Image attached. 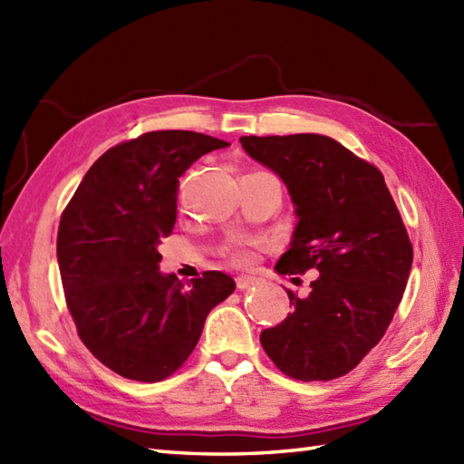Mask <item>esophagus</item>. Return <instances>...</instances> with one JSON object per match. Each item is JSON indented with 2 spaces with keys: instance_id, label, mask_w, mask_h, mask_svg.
Returning <instances> with one entry per match:
<instances>
[{
  "instance_id": "34e87169",
  "label": "esophagus",
  "mask_w": 464,
  "mask_h": 464,
  "mask_svg": "<svg viewBox=\"0 0 464 464\" xmlns=\"http://www.w3.org/2000/svg\"><path fill=\"white\" fill-rule=\"evenodd\" d=\"M257 281L255 277H249V275H239L237 279H235V283H237V287L239 289H247V287H251V285Z\"/></svg>"
}]
</instances>
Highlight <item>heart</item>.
<instances>
[{"label":"heart","instance_id":"obj_1","mask_svg":"<svg viewBox=\"0 0 464 464\" xmlns=\"http://www.w3.org/2000/svg\"><path fill=\"white\" fill-rule=\"evenodd\" d=\"M225 255L227 257H229V261L231 263H235V265H249L251 263V253L247 251V249H243V247H237V245H235V247H229L225 251Z\"/></svg>","mask_w":464,"mask_h":464}]
</instances>
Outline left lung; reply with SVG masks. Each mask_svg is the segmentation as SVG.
<instances>
[{
    "label": "left lung",
    "mask_w": 464,
    "mask_h": 464,
    "mask_svg": "<svg viewBox=\"0 0 464 464\" xmlns=\"http://www.w3.org/2000/svg\"><path fill=\"white\" fill-rule=\"evenodd\" d=\"M243 150L287 183L299 223L281 275L317 271L311 293L261 344L295 381H331L377 347L405 293L412 243L382 173L327 135L241 137Z\"/></svg>",
    "instance_id": "1"
}]
</instances>
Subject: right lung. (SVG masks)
<instances>
[{"instance_id":"1","label":"right lung","mask_w":464,"mask_h":464,"mask_svg":"<svg viewBox=\"0 0 464 464\" xmlns=\"http://www.w3.org/2000/svg\"><path fill=\"white\" fill-rule=\"evenodd\" d=\"M229 143L195 131H150L107 150L85 173L57 229L67 309L82 343L125 379L157 382L189 359L207 314L235 289L221 271L181 283L161 275L179 177Z\"/></svg>"}]
</instances>
